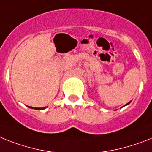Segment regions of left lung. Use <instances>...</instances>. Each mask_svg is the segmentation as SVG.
<instances>
[{"label": "left lung", "mask_w": 152, "mask_h": 152, "mask_svg": "<svg viewBox=\"0 0 152 152\" xmlns=\"http://www.w3.org/2000/svg\"><path fill=\"white\" fill-rule=\"evenodd\" d=\"M129 103H130V102H128V103L127 104H126V105H129Z\"/></svg>", "instance_id": "8db88e82"}]
</instances>
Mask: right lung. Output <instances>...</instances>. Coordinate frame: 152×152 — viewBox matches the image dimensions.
I'll use <instances>...</instances> for the list:
<instances>
[{"label":"right lung","instance_id":"obj_1","mask_svg":"<svg viewBox=\"0 0 152 152\" xmlns=\"http://www.w3.org/2000/svg\"><path fill=\"white\" fill-rule=\"evenodd\" d=\"M29 108H30V109H34V107H30V106H28ZM35 109H37V110H42V109H44L45 107H43V108H34Z\"/></svg>","mask_w":152,"mask_h":152}]
</instances>
